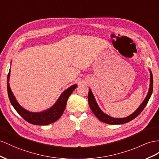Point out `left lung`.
I'll return each mask as SVG.
<instances>
[{
    "instance_id": "obj_1",
    "label": "left lung",
    "mask_w": 159,
    "mask_h": 159,
    "mask_svg": "<svg viewBox=\"0 0 159 159\" xmlns=\"http://www.w3.org/2000/svg\"><path fill=\"white\" fill-rule=\"evenodd\" d=\"M150 72V87H149V91L147 94V96L146 97L145 99L144 100L143 102L142 103L140 106L138 107L136 111H134L132 114L130 116L125 117V118H113L110 116H107L101 110V109L99 107L98 105H97L96 101L95 99V97L93 96L92 91L91 89L89 90L88 93V101L89 106L91 109L93 113H94L95 116L98 118L101 121H103L104 123H106L108 124H125L128 123V122L132 121L134 118L140 114V113L142 111V110L144 109V107L147 105L148 101L150 98V96L152 95V90H153V77L151 71Z\"/></svg>"
}]
</instances>
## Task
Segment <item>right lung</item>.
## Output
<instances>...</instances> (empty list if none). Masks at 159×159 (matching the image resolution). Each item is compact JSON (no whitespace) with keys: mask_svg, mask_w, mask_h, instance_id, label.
<instances>
[{"mask_svg":"<svg viewBox=\"0 0 159 159\" xmlns=\"http://www.w3.org/2000/svg\"><path fill=\"white\" fill-rule=\"evenodd\" d=\"M9 76L10 70L7 76V91L11 103L24 120L34 125H48L58 120L62 115L64 109L66 108L67 100L69 96L71 95V93L74 91L77 87L76 84H74L67 89L66 91H64L56 103L48 110L39 113H34L27 111L18 103L11 90L9 85Z\"/></svg>","mask_w":159,"mask_h":159,"instance_id":"right-lung-1","label":"right lung"}]
</instances>
